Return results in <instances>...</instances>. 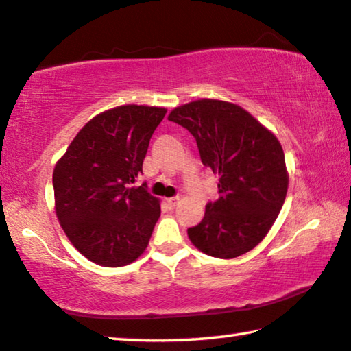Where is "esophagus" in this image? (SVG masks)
<instances>
[{
    "label": "esophagus",
    "mask_w": 351,
    "mask_h": 351,
    "mask_svg": "<svg viewBox=\"0 0 351 351\" xmlns=\"http://www.w3.org/2000/svg\"><path fill=\"white\" fill-rule=\"evenodd\" d=\"M179 201H180L179 197H169V199H166V204H168L169 208H176V206L179 204Z\"/></svg>",
    "instance_id": "obj_1"
}]
</instances>
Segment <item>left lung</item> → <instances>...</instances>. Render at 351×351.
I'll return each instance as SVG.
<instances>
[{
    "instance_id": "obj_1",
    "label": "left lung",
    "mask_w": 351,
    "mask_h": 351,
    "mask_svg": "<svg viewBox=\"0 0 351 351\" xmlns=\"http://www.w3.org/2000/svg\"><path fill=\"white\" fill-rule=\"evenodd\" d=\"M168 119L196 138L204 166L219 176V197L188 229L204 254L234 258L265 239L289 188L282 145L254 116L230 101L201 99L174 108Z\"/></svg>"
}]
</instances>
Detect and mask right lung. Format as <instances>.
<instances>
[{
	"mask_svg": "<svg viewBox=\"0 0 351 351\" xmlns=\"http://www.w3.org/2000/svg\"><path fill=\"white\" fill-rule=\"evenodd\" d=\"M166 108L121 105L94 116L53 171L55 210L82 254L101 267H123L149 245L160 199L132 186Z\"/></svg>",
	"mask_w": 351,
	"mask_h": 351,
	"instance_id": "obj_1",
	"label": "right lung"
}]
</instances>
